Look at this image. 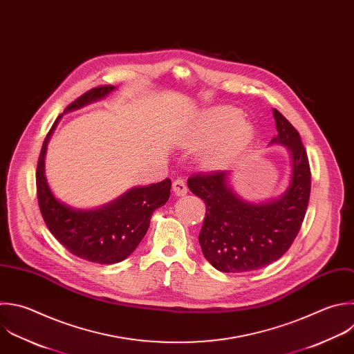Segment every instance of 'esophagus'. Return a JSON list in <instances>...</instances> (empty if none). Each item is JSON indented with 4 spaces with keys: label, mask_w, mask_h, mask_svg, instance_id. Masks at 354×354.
I'll return each mask as SVG.
<instances>
[{
    "label": "esophagus",
    "mask_w": 354,
    "mask_h": 354,
    "mask_svg": "<svg viewBox=\"0 0 354 354\" xmlns=\"http://www.w3.org/2000/svg\"><path fill=\"white\" fill-rule=\"evenodd\" d=\"M173 192L177 196H184L187 194V185L181 178H177L173 181Z\"/></svg>",
    "instance_id": "obj_1"
}]
</instances>
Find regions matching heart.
I'll list each match as a JSON object with an SVG mask.
<instances>
[{
  "mask_svg": "<svg viewBox=\"0 0 354 354\" xmlns=\"http://www.w3.org/2000/svg\"><path fill=\"white\" fill-rule=\"evenodd\" d=\"M253 138L254 129L239 109L217 106L201 113L188 134V145L202 149L214 142L205 162L212 169H224L242 156Z\"/></svg>",
  "mask_w": 354,
  "mask_h": 354,
  "instance_id": "heart-1",
  "label": "heart"
}]
</instances>
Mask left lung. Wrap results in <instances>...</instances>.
Returning <instances> with one entry per match:
<instances>
[{"mask_svg": "<svg viewBox=\"0 0 354 354\" xmlns=\"http://www.w3.org/2000/svg\"><path fill=\"white\" fill-rule=\"evenodd\" d=\"M277 136L270 145H282L292 160L285 192L266 202H249L230 184L231 171L194 174L188 188L206 203L199 243L206 260L223 272H245L278 260L295 241L310 199L311 174L297 130L272 111Z\"/></svg>", "mask_w": 354, "mask_h": 354, "instance_id": "8db88e82", "label": "left lung"}]
</instances>
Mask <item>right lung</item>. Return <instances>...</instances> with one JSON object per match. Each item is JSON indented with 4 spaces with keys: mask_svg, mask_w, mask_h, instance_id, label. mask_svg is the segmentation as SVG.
<instances>
[{
    "mask_svg": "<svg viewBox=\"0 0 354 354\" xmlns=\"http://www.w3.org/2000/svg\"><path fill=\"white\" fill-rule=\"evenodd\" d=\"M115 90V86L93 88L72 102L64 113L101 101ZM58 120L43 142L36 173L43 218L51 234L75 256L100 264L119 263L136 250L148 231L152 213L169 201L171 181L166 178L147 187H134L118 199L90 210L61 202L48 185L44 167L47 145Z\"/></svg>",
    "mask_w": 354,
    "mask_h": 354,
    "instance_id": "obj_1",
    "label": "right lung"
}]
</instances>
